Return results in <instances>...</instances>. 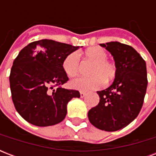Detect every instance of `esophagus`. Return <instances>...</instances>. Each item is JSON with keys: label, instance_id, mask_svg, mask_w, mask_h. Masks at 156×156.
<instances>
[{"label": "esophagus", "instance_id": "1", "mask_svg": "<svg viewBox=\"0 0 156 156\" xmlns=\"http://www.w3.org/2000/svg\"><path fill=\"white\" fill-rule=\"evenodd\" d=\"M86 95H87V94H86L85 92H83V91H81L80 92V97L81 98H84L86 96Z\"/></svg>", "mask_w": 156, "mask_h": 156}]
</instances>
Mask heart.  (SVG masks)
Here are the masks:
<instances>
[{
    "label": "heart",
    "instance_id": "1",
    "mask_svg": "<svg viewBox=\"0 0 156 156\" xmlns=\"http://www.w3.org/2000/svg\"><path fill=\"white\" fill-rule=\"evenodd\" d=\"M86 57L94 61L90 77H78L69 82L70 87L81 91H89L101 87L104 81L108 83L116 74V65L107 60L108 53L102 48L91 47L85 50ZM79 55L73 52L64 59L62 68L69 77L75 76L78 72Z\"/></svg>",
    "mask_w": 156,
    "mask_h": 156
}]
</instances>
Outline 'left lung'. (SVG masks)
Returning a JSON list of instances; mask_svg holds the SVG:
<instances>
[{
    "instance_id": "obj_1",
    "label": "left lung",
    "mask_w": 156,
    "mask_h": 156,
    "mask_svg": "<svg viewBox=\"0 0 156 156\" xmlns=\"http://www.w3.org/2000/svg\"><path fill=\"white\" fill-rule=\"evenodd\" d=\"M113 56L116 74L109 87L97 91L100 103L88 112L93 126L101 130L125 128L138 116L147 87L145 61L133 48L120 42L101 44Z\"/></svg>"
}]
</instances>
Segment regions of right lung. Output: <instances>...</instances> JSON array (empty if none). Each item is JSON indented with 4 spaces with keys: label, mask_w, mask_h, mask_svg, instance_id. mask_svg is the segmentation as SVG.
Returning a JSON list of instances; mask_svg holds the SVG:
<instances>
[{
    "label": "right lung",
    "mask_w": 156,
    "mask_h": 156,
    "mask_svg": "<svg viewBox=\"0 0 156 156\" xmlns=\"http://www.w3.org/2000/svg\"><path fill=\"white\" fill-rule=\"evenodd\" d=\"M78 48L45 39L30 43L18 53L9 84L16 110L27 122L36 126L60 123L66 117L68 103L80 97L78 90L53 88L69 80L62 63Z\"/></svg>",
    "instance_id": "obj_1"
}]
</instances>
